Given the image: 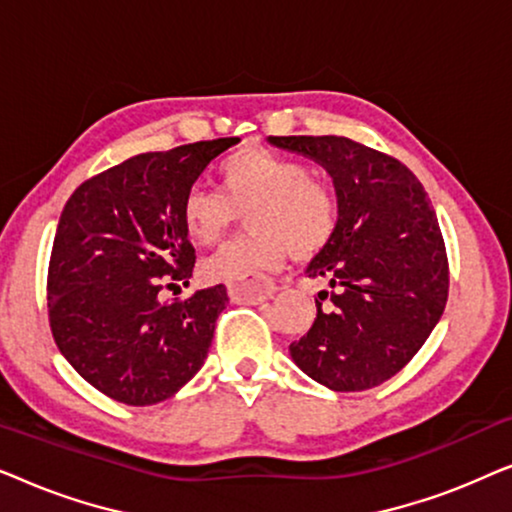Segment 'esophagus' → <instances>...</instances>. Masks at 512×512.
Segmentation results:
<instances>
[{"label": "esophagus", "instance_id": "esophagus-1", "mask_svg": "<svg viewBox=\"0 0 512 512\" xmlns=\"http://www.w3.org/2000/svg\"><path fill=\"white\" fill-rule=\"evenodd\" d=\"M275 284L268 282V279H256V282L251 284H235V286H228V296L233 303H240V305H258L263 303V300L272 298V293H275Z\"/></svg>", "mask_w": 512, "mask_h": 512}]
</instances>
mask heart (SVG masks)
Listing matches in <instances>:
<instances>
[{
  "label": "heart",
  "mask_w": 512,
  "mask_h": 512,
  "mask_svg": "<svg viewBox=\"0 0 512 512\" xmlns=\"http://www.w3.org/2000/svg\"><path fill=\"white\" fill-rule=\"evenodd\" d=\"M219 177L221 191L193 186L184 195L188 240L216 247L244 214L251 233L200 265L205 282L251 284L282 268L289 254L296 261L319 256L338 233V193L303 160L249 146L223 160Z\"/></svg>",
  "instance_id": "b5f03b06"
}]
</instances>
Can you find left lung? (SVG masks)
<instances>
[{
    "label": "left lung",
    "instance_id": "obj_1",
    "mask_svg": "<svg viewBox=\"0 0 512 512\" xmlns=\"http://www.w3.org/2000/svg\"><path fill=\"white\" fill-rule=\"evenodd\" d=\"M268 142L324 167L340 200L338 233L307 265L331 291H319L291 359L333 391L373 389L408 366L443 317L450 270L429 195L401 160L347 137Z\"/></svg>",
    "mask_w": 512,
    "mask_h": 512
}]
</instances>
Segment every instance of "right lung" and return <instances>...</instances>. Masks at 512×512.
Segmentation results:
<instances>
[{
	"label": "right lung",
	"mask_w": 512,
	"mask_h": 512,
	"mask_svg": "<svg viewBox=\"0 0 512 512\" xmlns=\"http://www.w3.org/2000/svg\"><path fill=\"white\" fill-rule=\"evenodd\" d=\"M237 142L139 153L83 181L62 209L48 263V321L76 373L118 403L165 401L207 359L226 286L170 303L160 291L193 275L184 195Z\"/></svg>",
	"instance_id": "add662e5"
}]
</instances>
